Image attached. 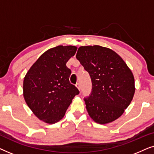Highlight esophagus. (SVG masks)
Wrapping results in <instances>:
<instances>
[{
	"label": "esophagus",
	"mask_w": 154,
	"mask_h": 154,
	"mask_svg": "<svg viewBox=\"0 0 154 154\" xmlns=\"http://www.w3.org/2000/svg\"><path fill=\"white\" fill-rule=\"evenodd\" d=\"M75 86H76V88L79 89V91H81V84H80L79 83H78L76 85H75Z\"/></svg>",
	"instance_id": "34e87169"
}]
</instances>
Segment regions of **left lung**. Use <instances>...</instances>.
Returning <instances> with one entry per match:
<instances>
[{
	"label": "left lung",
	"instance_id": "1",
	"mask_svg": "<svg viewBox=\"0 0 154 154\" xmlns=\"http://www.w3.org/2000/svg\"><path fill=\"white\" fill-rule=\"evenodd\" d=\"M76 58L92 81V93L84 99L90 117L102 125L119 119L135 91L131 70L116 52L100 45L81 46Z\"/></svg>",
	"mask_w": 154,
	"mask_h": 154
}]
</instances>
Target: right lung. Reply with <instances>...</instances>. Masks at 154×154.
<instances>
[{"mask_svg": "<svg viewBox=\"0 0 154 154\" xmlns=\"http://www.w3.org/2000/svg\"><path fill=\"white\" fill-rule=\"evenodd\" d=\"M77 47L58 45L42 54L31 66L23 82V95L35 116L53 124L64 116L79 90L69 81L66 62Z\"/></svg>", "mask_w": 154, "mask_h": 154, "instance_id": "1", "label": "right lung"}]
</instances>
